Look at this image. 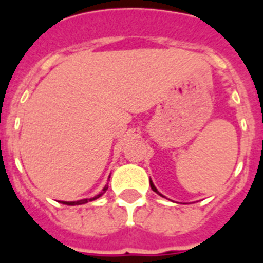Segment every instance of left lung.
I'll use <instances>...</instances> for the list:
<instances>
[{
    "label": "left lung",
    "mask_w": 263,
    "mask_h": 263,
    "mask_svg": "<svg viewBox=\"0 0 263 263\" xmlns=\"http://www.w3.org/2000/svg\"><path fill=\"white\" fill-rule=\"evenodd\" d=\"M150 185H152V190H153V191H154V192H157V194H158V195H159V196L164 197V196H163V195H162V194H160V192H159V191H158V190H157V187H155V185H154V183H153V182H152V179H150Z\"/></svg>",
    "instance_id": "8db88e82"
}]
</instances>
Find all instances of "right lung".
<instances>
[{"instance_id":"add662e5","label":"right lung","mask_w":263,"mask_h":263,"mask_svg":"<svg viewBox=\"0 0 263 263\" xmlns=\"http://www.w3.org/2000/svg\"><path fill=\"white\" fill-rule=\"evenodd\" d=\"M106 190H108V185H105V187L103 188V191L100 192L99 195L90 197V199H81V200H78V201H62V204H66V205H81V204H85L88 203V201H93L96 200V199H99L100 196H103V195L106 192Z\"/></svg>"}]
</instances>
